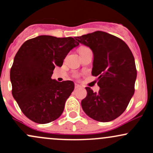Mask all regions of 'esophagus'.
Returning <instances> with one entry per match:
<instances>
[{"mask_svg":"<svg viewBox=\"0 0 153 153\" xmlns=\"http://www.w3.org/2000/svg\"><path fill=\"white\" fill-rule=\"evenodd\" d=\"M80 88H81V86H80V85H78V84H75V89H80Z\"/></svg>","mask_w":153,"mask_h":153,"instance_id":"34e87169","label":"esophagus"}]
</instances>
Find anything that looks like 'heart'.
I'll return each instance as SVG.
<instances>
[{"mask_svg": "<svg viewBox=\"0 0 153 153\" xmlns=\"http://www.w3.org/2000/svg\"><path fill=\"white\" fill-rule=\"evenodd\" d=\"M86 49H88V48H86V47H81V48H79V50H78V51H79V53H80V52H81V51H85V50H86Z\"/></svg>", "mask_w": 153, "mask_h": 153, "instance_id": "b5f03b06", "label": "heart"}]
</instances>
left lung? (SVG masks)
Wrapping results in <instances>:
<instances>
[{"instance_id": "1", "label": "left lung", "mask_w": 153, "mask_h": 153, "mask_svg": "<svg viewBox=\"0 0 153 153\" xmlns=\"http://www.w3.org/2000/svg\"><path fill=\"white\" fill-rule=\"evenodd\" d=\"M75 39L92 51L91 75L97 77L100 86L97 93L86 87L82 108L96 121H112L125 111L134 94L137 71L133 53L123 40L100 30Z\"/></svg>"}]
</instances>
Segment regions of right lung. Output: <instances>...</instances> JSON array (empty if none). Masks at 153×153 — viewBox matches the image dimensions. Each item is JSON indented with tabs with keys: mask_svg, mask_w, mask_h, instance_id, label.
Wrapping results in <instances>:
<instances>
[{
	"mask_svg": "<svg viewBox=\"0 0 153 153\" xmlns=\"http://www.w3.org/2000/svg\"><path fill=\"white\" fill-rule=\"evenodd\" d=\"M78 45L72 37L42 35L27 40L17 51L10 71L12 92L29 120L46 124L63 113L75 85L71 81L59 82L51 76L56 66L62 67L69 52Z\"/></svg>",
	"mask_w": 153,
	"mask_h": 153,
	"instance_id": "1",
	"label": "right lung"
}]
</instances>
